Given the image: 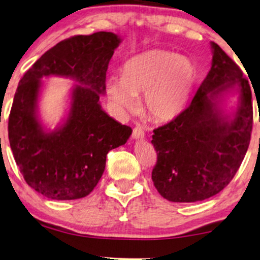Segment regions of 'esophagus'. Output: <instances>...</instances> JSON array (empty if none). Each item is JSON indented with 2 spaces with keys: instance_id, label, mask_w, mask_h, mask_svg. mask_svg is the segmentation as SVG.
<instances>
[{
  "instance_id": "esophagus-1",
  "label": "esophagus",
  "mask_w": 260,
  "mask_h": 260,
  "mask_svg": "<svg viewBox=\"0 0 260 260\" xmlns=\"http://www.w3.org/2000/svg\"><path fill=\"white\" fill-rule=\"evenodd\" d=\"M133 138H134V140H143V138H144L143 126H142V125H136V126L134 127Z\"/></svg>"
}]
</instances>
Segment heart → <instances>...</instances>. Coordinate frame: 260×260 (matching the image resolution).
Segmentation results:
<instances>
[{
  "mask_svg": "<svg viewBox=\"0 0 260 260\" xmlns=\"http://www.w3.org/2000/svg\"><path fill=\"white\" fill-rule=\"evenodd\" d=\"M198 73L193 63L165 49L141 53L124 63L122 77L108 80L109 99L120 111L136 108V95L143 94L145 111L157 122H169L186 110Z\"/></svg>",
  "mask_w": 260,
  "mask_h": 260,
  "instance_id": "b5f03b06",
  "label": "heart"
}]
</instances>
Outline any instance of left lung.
Wrapping results in <instances>:
<instances>
[{
	"label": "left lung",
	"mask_w": 260,
	"mask_h": 260,
	"mask_svg": "<svg viewBox=\"0 0 260 260\" xmlns=\"http://www.w3.org/2000/svg\"><path fill=\"white\" fill-rule=\"evenodd\" d=\"M213 59L190 105L154 130L157 162L151 179L159 194L173 202H195L218 194L231 182L251 140L253 110L248 81L239 66L211 42ZM238 94L236 111L225 115L226 94Z\"/></svg>",
	"instance_id": "obj_1"
}]
</instances>
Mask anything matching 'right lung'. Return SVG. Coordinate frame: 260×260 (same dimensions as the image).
Wrapping results in <instances>:
<instances>
[{"label": "right lung", "instance_id": "obj_1", "mask_svg": "<svg viewBox=\"0 0 260 260\" xmlns=\"http://www.w3.org/2000/svg\"><path fill=\"white\" fill-rule=\"evenodd\" d=\"M120 42L111 31L66 39L20 80L9 115V143L24 181L46 198L76 200L90 194L104 173L108 152L125 144L133 133L99 103L109 62ZM51 75L76 83L69 113L54 131L38 119L42 78Z\"/></svg>", "mask_w": 260, "mask_h": 260}]
</instances>
